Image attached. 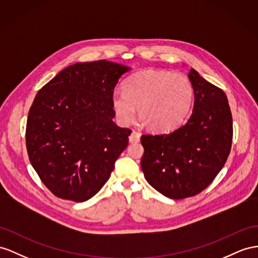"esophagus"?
Instances as JSON below:
<instances>
[{"label":"esophagus","instance_id":"obj_1","mask_svg":"<svg viewBox=\"0 0 258 258\" xmlns=\"http://www.w3.org/2000/svg\"><path fill=\"white\" fill-rule=\"evenodd\" d=\"M128 140H130V143H138L141 141V134L137 133L136 131H133L131 133Z\"/></svg>","mask_w":258,"mask_h":258}]
</instances>
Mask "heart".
Instances as JSON below:
<instances>
[{
	"label": "heart",
	"mask_w": 258,
	"mask_h": 258,
	"mask_svg": "<svg viewBox=\"0 0 258 258\" xmlns=\"http://www.w3.org/2000/svg\"><path fill=\"white\" fill-rule=\"evenodd\" d=\"M194 90L189 79L180 73L147 70L127 78L123 91L112 94V108L122 124L134 120L135 108L146 126L156 132L176 128L186 117Z\"/></svg>",
	"instance_id": "1"
}]
</instances>
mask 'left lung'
<instances>
[{
    "label": "left lung",
    "mask_w": 258,
    "mask_h": 258,
    "mask_svg": "<svg viewBox=\"0 0 258 258\" xmlns=\"http://www.w3.org/2000/svg\"><path fill=\"white\" fill-rule=\"evenodd\" d=\"M194 89L192 115L168 134H145L141 166L145 179L172 200L200 194L226 163L233 137L227 96L190 69Z\"/></svg>",
    "instance_id": "left-lung-1"
}]
</instances>
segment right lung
<instances>
[{
    "label": "right lung",
    "mask_w": 258,
    "mask_h": 258,
    "mask_svg": "<svg viewBox=\"0 0 258 258\" xmlns=\"http://www.w3.org/2000/svg\"><path fill=\"white\" fill-rule=\"evenodd\" d=\"M131 69L109 61L76 63L38 91L26 125L31 166L50 192L82 203L95 196L126 148L130 128L113 122L112 94Z\"/></svg>",
    "instance_id": "right-lung-1"
}]
</instances>
